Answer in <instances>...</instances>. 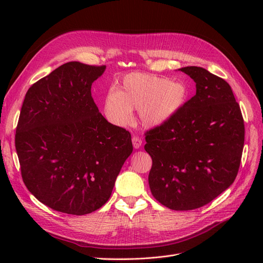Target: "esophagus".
Segmentation results:
<instances>
[{
	"mask_svg": "<svg viewBox=\"0 0 263 263\" xmlns=\"http://www.w3.org/2000/svg\"><path fill=\"white\" fill-rule=\"evenodd\" d=\"M132 140H133V146H134V148H135V149H139V148L141 147V145H142V140H141L139 137L134 136Z\"/></svg>",
	"mask_w": 263,
	"mask_h": 263,
	"instance_id": "esophagus-1",
	"label": "esophagus"
}]
</instances>
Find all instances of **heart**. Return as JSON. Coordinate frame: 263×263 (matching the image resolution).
I'll return each instance as SVG.
<instances>
[{
  "label": "heart",
  "instance_id": "b5f03b06",
  "mask_svg": "<svg viewBox=\"0 0 263 263\" xmlns=\"http://www.w3.org/2000/svg\"><path fill=\"white\" fill-rule=\"evenodd\" d=\"M189 100L184 82L170 81L164 77L132 72L126 74L117 90H110L103 102L104 113L116 125L128 124L133 109H138L140 123L154 129L176 117Z\"/></svg>",
  "mask_w": 263,
  "mask_h": 263
}]
</instances>
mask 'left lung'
Returning a JSON list of instances; mask_svg holds the SVG:
<instances>
[{
    "mask_svg": "<svg viewBox=\"0 0 263 263\" xmlns=\"http://www.w3.org/2000/svg\"><path fill=\"white\" fill-rule=\"evenodd\" d=\"M193 79L194 97L165 125L147 133L153 159L149 186L174 211L195 210L233 184L239 169L245 125L232 87L201 67L179 69Z\"/></svg>",
    "mask_w": 263,
    "mask_h": 263,
    "instance_id": "left-lung-1",
    "label": "left lung"
}]
</instances>
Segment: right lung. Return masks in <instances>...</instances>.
Wrapping results in <instances>:
<instances>
[{
  "instance_id": "right-lung-1",
  "label": "right lung",
  "mask_w": 263,
  "mask_h": 263,
  "mask_svg": "<svg viewBox=\"0 0 263 263\" xmlns=\"http://www.w3.org/2000/svg\"><path fill=\"white\" fill-rule=\"evenodd\" d=\"M105 69L67 62L24 99L15 135L22 178L54 211L85 215L102 208L133 153L129 132L108 123L91 95Z\"/></svg>"
}]
</instances>
